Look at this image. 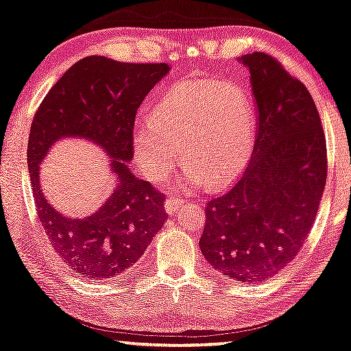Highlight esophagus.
<instances>
[{
	"instance_id": "1",
	"label": "esophagus",
	"mask_w": 351,
	"mask_h": 351,
	"mask_svg": "<svg viewBox=\"0 0 351 351\" xmlns=\"http://www.w3.org/2000/svg\"><path fill=\"white\" fill-rule=\"evenodd\" d=\"M181 206V201L175 196H168L165 199V212L167 214H173L175 210H178V207Z\"/></svg>"
}]
</instances>
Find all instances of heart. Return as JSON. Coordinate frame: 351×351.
I'll return each instance as SVG.
<instances>
[{"label": "heart", "instance_id": "obj_1", "mask_svg": "<svg viewBox=\"0 0 351 351\" xmlns=\"http://www.w3.org/2000/svg\"><path fill=\"white\" fill-rule=\"evenodd\" d=\"M256 141V108L241 84L197 79L173 86L152 118L136 124L132 150L149 180H162L178 158L188 160L178 184L191 188L223 184L237 178L250 160Z\"/></svg>", "mask_w": 351, "mask_h": 351}]
</instances>
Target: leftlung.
Masks as SVG:
<instances>
[{
    "mask_svg": "<svg viewBox=\"0 0 351 351\" xmlns=\"http://www.w3.org/2000/svg\"><path fill=\"white\" fill-rule=\"evenodd\" d=\"M251 74L257 132L251 160L228 193L206 207L199 246L208 264L241 283L269 280L303 247L327 178L316 104L275 58H239Z\"/></svg>",
    "mask_w": 351,
    "mask_h": 351,
    "instance_id": "left-lung-1",
    "label": "left lung"
}]
</instances>
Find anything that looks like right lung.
Returning <instances> with one entry per match:
<instances>
[{"label":"right lung","instance_id":"obj_1","mask_svg":"<svg viewBox=\"0 0 351 351\" xmlns=\"http://www.w3.org/2000/svg\"><path fill=\"white\" fill-rule=\"evenodd\" d=\"M165 63H119L87 56L61 76L30 126L27 165L37 215L53 250L76 277L106 280L132 267L167 220L165 196L130 170L134 118L145 95L167 76ZM64 136L97 143L117 181L94 215H60L39 189V163Z\"/></svg>","mask_w":351,"mask_h":351}]
</instances>
